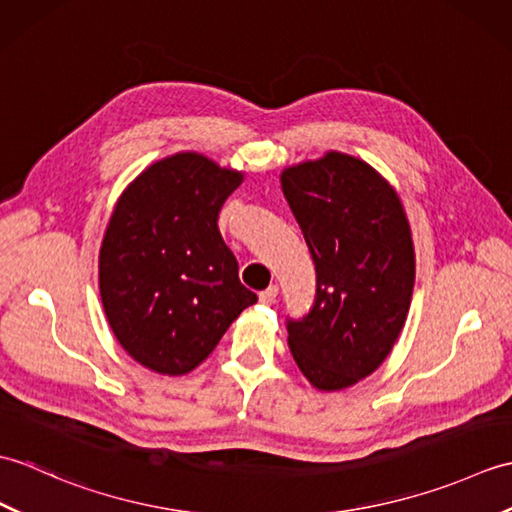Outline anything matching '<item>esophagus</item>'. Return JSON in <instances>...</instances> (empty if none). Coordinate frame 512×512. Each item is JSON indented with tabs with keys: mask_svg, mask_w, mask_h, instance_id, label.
Here are the masks:
<instances>
[{
	"mask_svg": "<svg viewBox=\"0 0 512 512\" xmlns=\"http://www.w3.org/2000/svg\"><path fill=\"white\" fill-rule=\"evenodd\" d=\"M277 290H279L277 286H268L266 290L259 292V301H262L264 306H273L275 299H277Z\"/></svg>",
	"mask_w": 512,
	"mask_h": 512,
	"instance_id": "1",
	"label": "esophagus"
}]
</instances>
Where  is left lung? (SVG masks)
Segmentation results:
<instances>
[{
  "instance_id": "1",
  "label": "left lung",
  "mask_w": 512,
  "mask_h": 512,
  "mask_svg": "<svg viewBox=\"0 0 512 512\" xmlns=\"http://www.w3.org/2000/svg\"><path fill=\"white\" fill-rule=\"evenodd\" d=\"M317 270L306 317L288 319L295 363L321 391L380 367L405 325L416 255L398 193L367 162L328 151L281 173Z\"/></svg>"
}]
</instances>
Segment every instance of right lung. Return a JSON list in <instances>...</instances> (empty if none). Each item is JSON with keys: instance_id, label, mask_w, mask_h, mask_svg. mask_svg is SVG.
Wrapping results in <instances>:
<instances>
[{"instance_id": "add662e5", "label": "right lung", "mask_w": 512, "mask_h": 512, "mask_svg": "<svg viewBox=\"0 0 512 512\" xmlns=\"http://www.w3.org/2000/svg\"><path fill=\"white\" fill-rule=\"evenodd\" d=\"M242 180L182 151L147 167L116 202L99 255L105 317L123 350L158 374L198 367L257 301L217 228Z\"/></svg>"}]
</instances>
